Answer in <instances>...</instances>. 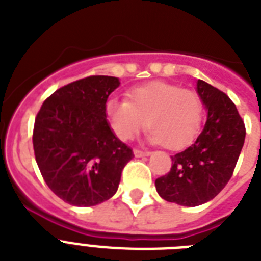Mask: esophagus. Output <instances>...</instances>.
I'll return each mask as SVG.
<instances>
[{"mask_svg":"<svg viewBox=\"0 0 261 261\" xmlns=\"http://www.w3.org/2000/svg\"><path fill=\"white\" fill-rule=\"evenodd\" d=\"M134 154L137 157H145V155L150 154V151L149 150H141V149H134Z\"/></svg>","mask_w":261,"mask_h":261,"instance_id":"obj_1","label":"esophagus"}]
</instances>
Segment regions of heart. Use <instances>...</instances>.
<instances>
[{"instance_id": "b5f03b06", "label": "heart", "mask_w": 261, "mask_h": 261, "mask_svg": "<svg viewBox=\"0 0 261 261\" xmlns=\"http://www.w3.org/2000/svg\"><path fill=\"white\" fill-rule=\"evenodd\" d=\"M104 112L119 139H133L147 120L150 142L163 143L169 150H180L198 135L203 101L194 90L165 81H153L128 90L126 100H107Z\"/></svg>"}]
</instances>
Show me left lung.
I'll return each mask as SVG.
<instances>
[{
    "instance_id": "8db88e82",
    "label": "left lung",
    "mask_w": 261,
    "mask_h": 261,
    "mask_svg": "<svg viewBox=\"0 0 261 261\" xmlns=\"http://www.w3.org/2000/svg\"><path fill=\"white\" fill-rule=\"evenodd\" d=\"M198 93L207 108V122L192 145L172 155V168L155 180L163 199L194 207L225 188L234 172L245 141V124L226 93L198 80Z\"/></svg>"
}]
</instances>
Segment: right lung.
I'll return each mask as SVG.
<instances>
[{
    "label": "right lung",
    "mask_w": 261,
    "mask_h": 261,
    "mask_svg": "<svg viewBox=\"0 0 261 261\" xmlns=\"http://www.w3.org/2000/svg\"><path fill=\"white\" fill-rule=\"evenodd\" d=\"M108 75H89L59 88L35 118V159L44 181L73 206H96L118 191L133 149L115 137L104 106L119 87Z\"/></svg>",
    "instance_id": "obj_1"
}]
</instances>
